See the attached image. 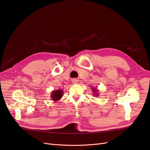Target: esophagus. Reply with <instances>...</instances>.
Instances as JSON below:
<instances>
[{
	"label": "esophagus",
	"mask_w": 150,
	"mask_h": 150,
	"mask_svg": "<svg viewBox=\"0 0 150 150\" xmlns=\"http://www.w3.org/2000/svg\"><path fill=\"white\" fill-rule=\"evenodd\" d=\"M78 80L77 79H74L72 80V82L73 84H76L77 83H78Z\"/></svg>",
	"instance_id": "obj_1"
}]
</instances>
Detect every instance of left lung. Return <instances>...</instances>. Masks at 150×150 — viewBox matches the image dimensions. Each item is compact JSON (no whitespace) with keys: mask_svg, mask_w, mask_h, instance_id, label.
<instances>
[{"mask_svg":"<svg viewBox=\"0 0 150 150\" xmlns=\"http://www.w3.org/2000/svg\"><path fill=\"white\" fill-rule=\"evenodd\" d=\"M93 91H94V92L95 93V94H96L97 95V93H97V91H96V89H94Z\"/></svg>","mask_w":150,"mask_h":150,"instance_id":"1","label":"left lung"}]
</instances>
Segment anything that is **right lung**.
Listing matches in <instances>:
<instances>
[{
    "label": "right lung",
    "mask_w": 150,
    "mask_h": 150,
    "mask_svg": "<svg viewBox=\"0 0 150 150\" xmlns=\"http://www.w3.org/2000/svg\"><path fill=\"white\" fill-rule=\"evenodd\" d=\"M62 96V90H56L54 91L51 94V98L54 101H57L61 99Z\"/></svg>",
    "instance_id": "right-lung-1"
}]
</instances>
